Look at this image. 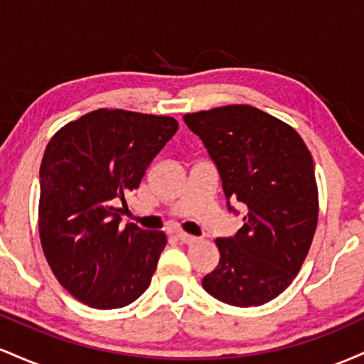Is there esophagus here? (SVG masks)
I'll list each match as a JSON object with an SVG mask.
<instances>
[{"label": "esophagus", "mask_w": 364, "mask_h": 364, "mask_svg": "<svg viewBox=\"0 0 364 364\" xmlns=\"http://www.w3.org/2000/svg\"><path fill=\"white\" fill-rule=\"evenodd\" d=\"M176 237L179 241H181V243H185V245H193V243H196V241H198V237L186 235V232H178Z\"/></svg>", "instance_id": "esophagus-1"}]
</instances>
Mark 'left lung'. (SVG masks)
Returning a JSON list of instances; mask_svg holds the SVG:
<instances>
[{"mask_svg":"<svg viewBox=\"0 0 364 364\" xmlns=\"http://www.w3.org/2000/svg\"><path fill=\"white\" fill-rule=\"evenodd\" d=\"M215 164L229 212L245 203L243 228L217 237L219 265L203 277L208 294L232 306L277 298L301 269L318 223L310 150L296 129L257 107H215L183 116Z\"/></svg>","mask_w":364,"mask_h":364,"instance_id":"left-lung-1","label":"left lung"}]
</instances>
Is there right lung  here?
Here are the masks:
<instances>
[{"mask_svg":"<svg viewBox=\"0 0 364 364\" xmlns=\"http://www.w3.org/2000/svg\"><path fill=\"white\" fill-rule=\"evenodd\" d=\"M178 132L169 116L97 109L65 124L41 164L39 235L53 274L97 310L144 294L168 241L162 231L119 228V203Z\"/></svg>","mask_w":364,"mask_h":364,"instance_id":"right-lung-1","label":"right lung"}]
</instances>
